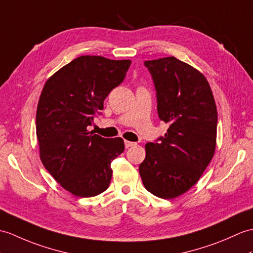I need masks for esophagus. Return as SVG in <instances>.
<instances>
[{"label":"esophagus","instance_id":"esophagus-1","mask_svg":"<svg viewBox=\"0 0 253 253\" xmlns=\"http://www.w3.org/2000/svg\"><path fill=\"white\" fill-rule=\"evenodd\" d=\"M125 148L126 149H128V148H131V146H133V145H136V143L134 142H130V141H125Z\"/></svg>","mask_w":253,"mask_h":253}]
</instances>
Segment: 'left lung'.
<instances>
[{
	"instance_id": "8db88e82",
	"label": "left lung",
	"mask_w": 253,
	"mask_h": 253,
	"mask_svg": "<svg viewBox=\"0 0 253 253\" xmlns=\"http://www.w3.org/2000/svg\"><path fill=\"white\" fill-rule=\"evenodd\" d=\"M153 80L157 114L169 128L145 144L139 172L146 190L171 199L202 177L215 150L218 114L206 78L174 57L144 61Z\"/></svg>"
}]
</instances>
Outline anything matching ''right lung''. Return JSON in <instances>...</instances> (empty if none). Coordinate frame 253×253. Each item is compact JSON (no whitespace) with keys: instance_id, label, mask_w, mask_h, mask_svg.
Here are the masks:
<instances>
[{"instance_id":"1","label":"right lung","mask_w":253,"mask_h":253,"mask_svg":"<svg viewBox=\"0 0 253 253\" xmlns=\"http://www.w3.org/2000/svg\"><path fill=\"white\" fill-rule=\"evenodd\" d=\"M130 60L81 56L46 82L37 110V136L44 167L60 185L79 197L108 189L111 163L124 151L122 138L88 131L101 115L103 101L122 84Z\"/></svg>"}]
</instances>
